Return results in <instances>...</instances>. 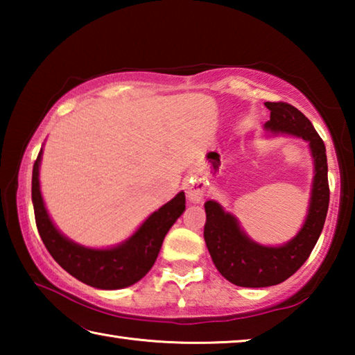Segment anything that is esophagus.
I'll return each mask as SVG.
<instances>
[{"instance_id":"34e87169","label":"esophagus","mask_w":355,"mask_h":355,"mask_svg":"<svg viewBox=\"0 0 355 355\" xmlns=\"http://www.w3.org/2000/svg\"><path fill=\"white\" fill-rule=\"evenodd\" d=\"M186 192H188L189 200L192 202H200L203 199V188L199 183H189Z\"/></svg>"}]
</instances>
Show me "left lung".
I'll use <instances>...</instances> for the list:
<instances>
[{"label": "left lung", "instance_id": "left-lung-1", "mask_svg": "<svg viewBox=\"0 0 355 355\" xmlns=\"http://www.w3.org/2000/svg\"><path fill=\"white\" fill-rule=\"evenodd\" d=\"M264 106L271 111V119L264 125L266 130L299 136L310 142L315 178L305 224L296 238L280 248H266L250 241L239 228L238 220L225 213L218 202H205L207 222L203 238L214 266L233 285L245 288L272 286L291 277L313 250L329 209L327 156L320 135L310 120L293 105L266 101Z\"/></svg>", "mask_w": 355, "mask_h": 355}]
</instances>
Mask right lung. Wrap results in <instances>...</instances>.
<instances>
[{
	"instance_id": "add662e5",
	"label": "right lung",
	"mask_w": 355,
	"mask_h": 355,
	"mask_svg": "<svg viewBox=\"0 0 355 355\" xmlns=\"http://www.w3.org/2000/svg\"><path fill=\"white\" fill-rule=\"evenodd\" d=\"M42 150L33 166V205L35 225L46 250L83 284L101 290H119L141 280L156 261L166 233L184 211V192H180L144 222L133 236L114 249H87L69 241L56 230L48 216L39 186Z\"/></svg>"
}]
</instances>
